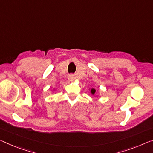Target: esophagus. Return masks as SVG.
Wrapping results in <instances>:
<instances>
[{
	"instance_id": "34e87169",
	"label": "esophagus",
	"mask_w": 153,
	"mask_h": 153,
	"mask_svg": "<svg viewBox=\"0 0 153 153\" xmlns=\"http://www.w3.org/2000/svg\"><path fill=\"white\" fill-rule=\"evenodd\" d=\"M68 79L70 80V81H74V75H73V74H70V75H69V76H68Z\"/></svg>"
}]
</instances>
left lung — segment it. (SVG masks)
Wrapping results in <instances>:
<instances>
[{"instance_id":"8db88e82","label":"left lung","mask_w":153,"mask_h":153,"mask_svg":"<svg viewBox=\"0 0 153 153\" xmlns=\"http://www.w3.org/2000/svg\"><path fill=\"white\" fill-rule=\"evenodd\" d=\"M95 92H96V90L94 88H91V90H90V93L91 94V95H94L95 94Z\"/></svg>"}]
</instances>
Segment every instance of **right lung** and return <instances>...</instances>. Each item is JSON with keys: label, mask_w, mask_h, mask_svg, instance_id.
Returning <instances> with one entry per match:
<instances>
[{"label": "right lung", "mask_w": 153, "mask_h": 153, "mask_svg": "<svg viewBox=\"0 0 153 153\" xmlns=\"http://www.w3.org/2000/svg\"><path fill=\"white\" fill-rule=\"evenodd\" d=\"M54 90H55V89H54Z\"/></svg>", "instance_id": "1"}]
</instances>
